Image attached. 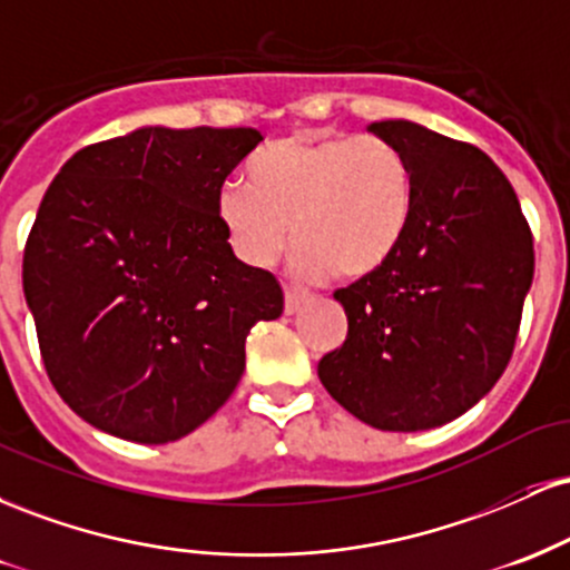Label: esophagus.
I'll list each match as a JSON object with an SVG mask.
<instances>
[{"instance_id": "obj_1", "label": "esophagus", "mask_w": 570, "mask_h": 570, "mask_svg": "<svg viewBox=\"0 0 570 570\" xmlns=\"http://www.w3.org/2000/svg\"><path fill=\"white\" fill-rule=\"evenodd\" d=\"M303 305H305V294H299L297 289H289V286H286V289H284V311H286V316L297 313Z\"/></svg>"}]
</instances>
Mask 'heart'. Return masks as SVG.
Returning <instances> with one entry per match:
<instances>
[{
    "mask_svg": "<svg viewBox=\"0 0 570 570\" xmlns=\"http://www.w3.org/2000/svg\"><path fill=\"white\" fill-rule=\"evenodd\" d=\"M246 179L217 195V219L235 257L267 267L297 240L299 278L362 281L402 246L415 212V174L377 136L294 134L259 147Z\"/></svg>",
    "mask_w": 570,
    "mask_h": 570,
    "instance_id": "b5f03b06",
    "label": "heart"
}]
</instances>
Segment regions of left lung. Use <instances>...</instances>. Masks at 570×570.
Returning <instances> with one entry per match:
<instances>
[{"label":"left lung","mask_w":570,"mask_h":570,"mask_svg":"<svg viewBox=\"0 0 570 570\" xmlns=\"http://www.w3.org/2000/svg\"><path fill=\"white\" fill-rule=\"evenodd\" d=\"M415 174V212L375 276L335 292L345 343L318 362L335 402L381 431L450 423L512 358L533 235L503 171L474 144L410 120L372 122Z\"/></svg>","instance_id":"1"}]
</instances>
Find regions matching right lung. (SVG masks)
I'll return each instance as SVG.
<instances>
[{
	"instance_id": "obj_1",
	"label": "right lung",
	"mask_w": 570,
	"mask_h": 570,
	"mask_svg": "<svg viewBox=\"0 0 570 570\" xmlns=\"http://www.w3.org/2000/svg\"><path fill=\"white\" fill-rule=\"evenodd\" d=\"M254 128H139L63 163L23 248V294L50 383L90 426L181 440L230 399L246 335L284 311L273 273L217 219Z\"/></svg>"
}]
</instances>
